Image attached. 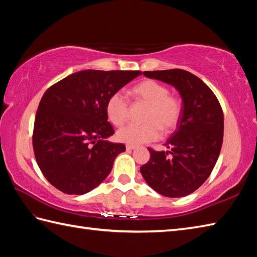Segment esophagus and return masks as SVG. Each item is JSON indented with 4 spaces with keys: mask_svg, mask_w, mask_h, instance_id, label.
I'll use <instances>...</instances> for the list:
<instances>
[{
    "mask_svg": "<svg viewBox=\"0 0 257 257\" xmlns=\"http://www.w3.org/2000/svg\"><path fill=\"white\" fill-rule=\"evenodd\" d=\"M136 148L135 145H125V149L127 150H134Z\"/></svg>",
    "mask_w": 257,
    "mask_h": 257,
    "instance_id": "34e87169",
    "label": "esophagus"
}]
</instances>
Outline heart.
I'll use <instances>...</instances> for the list:
<instances>
[{"mask_svg": "<svg viewBox=\"0 0 257 257\" xmlns=\"http://www.w3.org/2000/svg\"><path fill=\"white\" fill-rule=\"evenodd\" d=\"M136 102L147 106L143 124H130L119 129L117 139L129 145L150 143L159 138L160 129L169 134L177 128L182 113V102L179 97L171 95L166 85L154 79H146L135 85L129 91ZM129 107L124 97L116 92L106 103V113L110 122L117 127L125 123Z\"/></svg>", "mask_w": 257, "mask_h": 257, "instance_id": "b5f03b06", "label": "heart"}]
</instances>
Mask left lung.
I'll return each mask as SVG.
<instances>
[{"mask_svg": "<svg viewBox=\"0 0 257 257\" xmlns=\"http://www.w3.org/2000/svg\"><path fill=\"white\" fill-rule=\"evenodd\" d=\"M144 75L177 88L182 98V113L165 145L169 151L148 148L150 159L140 172L158 193L181 198L205 182L220 156L224 130L222 107L214 92L187 70H154Z\"/></svg>", "mask_w": 257, "mask_h": 257, "instance_id": "obj_1", "label": "left lung"}]
</instances>
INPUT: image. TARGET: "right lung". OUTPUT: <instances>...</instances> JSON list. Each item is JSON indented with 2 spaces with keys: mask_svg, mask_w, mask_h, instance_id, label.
I'll use <instances>...</instances> for the list:
<instances>
[{
  "mask_svg": "<svg viewBox=\"0 0 257 257\" xmlns=\"http://www.w3.org/2000/svg\"><path fill=\"white\" fill-rule=\"evenodd\" d=\"M139 70H81L54 84L38 105L33 149L47 181L67 194H85L110 173L123 144L114 134L106 103L139 76Z\"/></svg>",
  "mask_w": 257,
  "mask_h": 257,
  "instance_id": "obj_1",
  "label": "right lung"
}]
</instances>
